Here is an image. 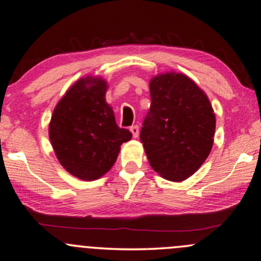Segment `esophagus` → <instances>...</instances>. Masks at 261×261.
Listing matches in <instances>:
<instances>
[{
    "mask_svg": "<svg viewBox=\"0 0 261 261\" xmlns=\"http://www.w3.org/2000/svg\"><path fill=\"white\" fill-rule=\"evenodd\" d=\"M130 131L133 133V136L136 138L138 137V135H140V127L137 126V125H134V126L130 127Z\"/></svg>",
    "mask_w": 261,
    "mask_h": 261,
    "instance_id": "obj_1",
    "label": "esophagus"
}]
</instances>
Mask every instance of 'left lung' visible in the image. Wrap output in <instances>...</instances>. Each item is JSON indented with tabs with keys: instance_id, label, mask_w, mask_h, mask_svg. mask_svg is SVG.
Returning <instances> with one entry per match:
<instances>
[{
	"instance_id": "left-lung-1",
	"label": "left lung",
	"mask_w": 261,
	"mask_h": 261,
	"mask_svg": "<svg viewBox=\"0 0 261 261\" xmlns=\"http://www.w3.org/2000/svg\"><path fill=\"white\" fill-rule=\"evenodd\" d=\"M150 108L141 128L150 166L165 179L182 182L204 163L213 146L216 115L207 95L187 75L150 81Z\"/></svg>"
}]
</instances>
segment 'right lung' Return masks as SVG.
<instances>
[{
    "label": "right lung",
    "mask_w": 261,
    "mask_h": 261,
    "mask_svg": "<svg viewBox=\"0 0 261 261\" xmlns=\"http://www.w3.org/2000/svg\"><path fill=\"white\" fill-rule=\"evenodd\" d=\"M107 82L87 77L68 89L53 112L49 138L58 160L72 176L95 180L111 170L133 134L115 123L106 102Z\"/></svg>",
    "instance_id": "obj_1"
}]
</instances>
